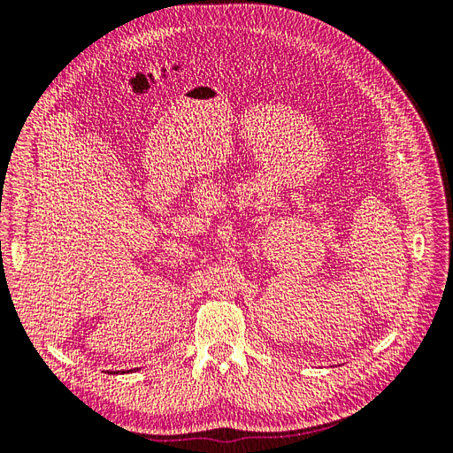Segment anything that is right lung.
I'll return each mask as SVG.
<instances>
[{
    "label": "right lung",
    "instance_id": "add662e5",
    "mask_svg": "<svg viewBox=\"0 0 453 453\" xmlns=\"http://www.w3.org/2000/svg\"><path fill=\"white\" fill-rule=\"evenodd\" d=\"M113 374H115V372H113Z\"/></svg>",
    "mask_w": 453,
    "mask_h": 453
}]
</instances>
